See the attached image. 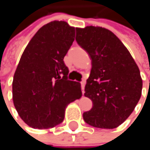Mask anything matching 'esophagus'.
<instances>
[{"label": "esophagus", "instance_id": "1", "mask_svg": "<svg viewBox=\"0 0 150 150\" xmlns=\"http://www.w3.org/2000/svg\"><path fill=\"white\" fill-rule=\"evenodd\" d=\"M85 83H86V81H81V91H82V94L84 93V87H85Z\"/></svg>", "mask_w": 150, "mask_h": 150}]
</instances>
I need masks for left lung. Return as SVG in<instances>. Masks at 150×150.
Listing matches in <instances>:
<instances>
[{"label":"left lung","mask_w":150,"mask_h":150,"mask_svg":"<svg viewBox=\"0 0 150 150\" xmlns=\"http://www.w3.org/2000/svg\"><path fill=\"white\" fill-rule=\"evenodd\" d=\"M75 41L92 62L84 96L93 108L83 113V119L95 128L115 129L131 115L141 98L140 70L126 47L106 28H76Z\"/></svg>","instance_id":"left-lung-1"}]
</instances>
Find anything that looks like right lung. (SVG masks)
I'll use <instances>...</instances> for the list:
<instances>
[{
    "label": "right lung",
    "instance_id": "1",
    "mask_svg": "<svg viewBox=\"0 0 150 150\" xmlns=\"http://www.w3.org/2000/svg\"><path fill=\"white\" fill-rule=\"evenodd\" d=\"M75 28L51 21L26 47L13 80V101L20 117L34 129L62 123L65 108L81 96V84L68 79L64 56L75 40Z\"/></svg>",
    "mask_w": 150,
    "mask_h": 150
}]
</instances>
